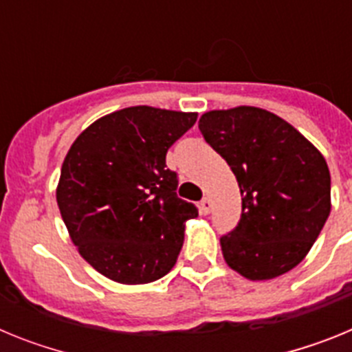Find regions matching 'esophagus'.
<instances>
[{
    "mask_svg": "<svg viewBox=\"0 0 352 352\" xmlns=\"http://www.w3.org/2000/svg\"><path fill=\"white\" fill-rule=\"evenodd\" d=\"M211 206H213V204H211V199L210 197H204L203 201L199 203V210H201V213H203V214L210 213Z\"/></svg>",
    "mask_w": 352,
    "mask_h": 352,
    "instance_id": "esophagus-1",
    "label": "esophagus"
}]
</instances>
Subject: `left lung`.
Listing matches in <instances>:
<instances>
[{
  "label": "left lung",
  "mask_w": 352,
  "mask_h": 352,
  "mask_svg": "<svg viewBox=\"0 0 352 352\" xmlns=\"http://www.w3.org/2000/svg\"><path fill=\"white\" fill-rule=\"evenodd\" d=\"M199 130L229 164L241 192V219L220 238L229 268L248 280L291 272L331 210L321 151L285 120L250 105L204 113Z\"/></svg>",
  "instance_id": "1"
}]
</instances>
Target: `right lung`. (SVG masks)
Here are the masks:
<instances>
[{
  "instance_id": "1",
  "label": "right lung",
  "mask_w": 352,
  "mask_h": 352,
  "mask_svg": "<svg viewBox=\"0 0 352 352\" xmlns=\"http://www.w3.org/2000/svg\"><path fill=\"white\" fill-rule=\"evenodd\" d=\"M197 113L135 105L96 120L61 166L56 201L80 256L114 282L148 284L173 270L197 208L176 195L167 149Z\"/></svg>"
}]
</instances>
